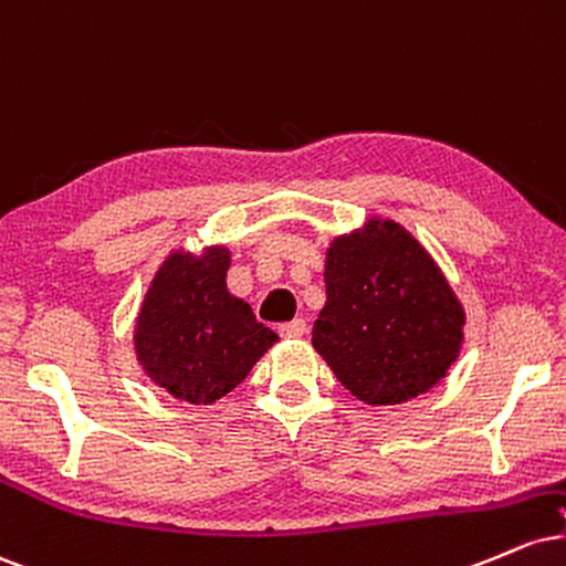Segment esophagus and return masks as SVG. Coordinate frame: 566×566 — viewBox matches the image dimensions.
<instances>
[{"label": "esophagus", "instance_id": "obj_1", "mask_svg": "<svg viewBox=\"0 0 566 566\" xmlns=\"http://www.w3.org/2000/svg\"><path fill=\"white\" fill-rule=\"evenodd\" d=\"M277 331H281L283 338H302L307 334V321H304V317H296V321L283 323Z\"/></svg>", "mask_w": 566, "mask_h": 566}]
</instances>
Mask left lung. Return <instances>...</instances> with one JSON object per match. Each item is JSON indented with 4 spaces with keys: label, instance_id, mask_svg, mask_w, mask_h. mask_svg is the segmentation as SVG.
Returning a JSON list of instances; mask_svg holds the SVG:
<instances>
[{
    "label": "left lung",
    "instance_id": "left-lung-1",
    "mask_svg": "<svg viewBox=\"0 0 566 566\" xmlns=\"http://www.w3.org/2000/svg\"><path fill=\"white\" fill-rule=\"evenodd\" d=\"M325 291L312 344L357 400L408 402L448 374L463 342V310L400 224L370 219L336 238Z\"/></svg>",
    "mask_w": 566,
    "mask_h": 566
}]
</instances>
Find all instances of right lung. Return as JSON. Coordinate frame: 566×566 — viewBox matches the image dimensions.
<instances>
[{
	"label": "right lung",
	"mask_w": 566,
	"mask_h": 566,
	"mask_svg": "<svg viewBox=\"0 0 566 566\" xmlns=\"http://www.w3.org/2000/svg\"><path fill=\"white\" fill-rule=\"evenodd\" d=\"M230 251H177L164 262L137 317L135 349L158 387L192 405L214 402L249 376L277 336L228 294Z\"/></svg>",
	"instance_id": "obj_1"
}]
</instances>
